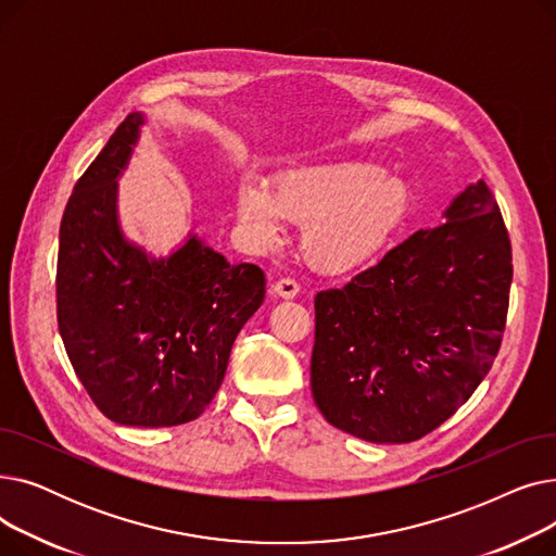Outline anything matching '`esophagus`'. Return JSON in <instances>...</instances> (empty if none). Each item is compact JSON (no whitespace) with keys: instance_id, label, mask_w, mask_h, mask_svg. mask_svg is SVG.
I'll return each instance as SVG.
<instances>
[{"instance_id":"34e87169","label":"esophagus","mask_w":556,"mask_h":556,"mask_svg":"<svg viewBox=\"0 0 556 556\" xmlns=\"http://www.w3.org/2000/svg\"><path fill=\"white\" fill-rule=\"evenodd\" d=\"M273 295L283 298V300H293L300 295V283L295 279H279L273 283Z\"/></svg>"}]
</instances>
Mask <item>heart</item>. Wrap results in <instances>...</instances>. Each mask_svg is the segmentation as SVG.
<instances>
[{
	"instance_id": "1",
	"label": "heart",
	"mask_w": 556,
	"mask_h": 556,
	"mask_svg": "<svg viewBox=\"0 0 556 556\" xmlns=\"http://www.w3.org/2000/svg\"><path fill=\"white\" fill-rule=\"evenodd\" d=\"M407 185L363 160L281 173L273 189L243 178L233 193V216L245 241L270 250L286 220L302 225L300 252L323 275L356 273L381 254L410 214Z\"/></svg>"
}]
</instances>
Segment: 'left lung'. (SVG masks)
<instances>
[{
	"mask_svg": "<svg viewBox=\"0 0 556 556\" xmlns=\"http://www.w3.org/2000/svg\"><path fill=\"white\" fill-rule=\"evenodd\" d=\"M511 245L478 180L344 288L315 295L311 390L325 419L374 444H407L469 401L501 349Z\"/></svg>",
	"mask_w": 556,
	"mask_h": 556,
	"instance_id": "left-lung-1",
	"label": "left lung"
}]
</instances>
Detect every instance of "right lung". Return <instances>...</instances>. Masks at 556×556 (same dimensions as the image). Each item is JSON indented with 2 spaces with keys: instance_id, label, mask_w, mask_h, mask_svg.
<instances>
[{
  "instance_id": "add662e5",
  "label": "right lung",
  "mask_w": 556,
  "mask_h": 556,
  "mask_svg": "<svg viewBox=\"0 0 556 556\" xmlns=\"http://www.w3.org/2000/svg\"><path fill=\"white\" fill-rule=\"evenodd\" d=\"M143 112L87 166L67 202L58 248V329L83 388L122 426L166 428L198 419L218 392L231 344L266 298L254 263H229L189 231L155 256L119 223V178Z\"/></svg>"
}]
</instances>
